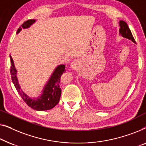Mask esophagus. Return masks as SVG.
I'll list each match as a JSON object with an SVG mask.
<instances>
[{
	"label": "esophagus",
	"mask_w": 146,
	"mask_h": 146,
	"mask_svg": "<svg viewBox=\"0 0 146 146\" xmlns=\"http://www.w3.org/2000/svg\"><path fill=\"white\" fill-rule=\"evenodd\" d=\"M79 66V61L77 59H75L71 63V67L73 70H77Z\"/></svg>",
	"instance_id": "obj_1"
}]
</instances>
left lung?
Returning a JSON list of instances; mask_svg holds the SVG:
<instances>
[{"instance_id":"8db88e82","label":"left lung","mask_w":146,"mask_h":146,"mask_svg":"<svg viewBox=\"0 0 146 146\" xmlns=\"http://www.w3.org/2000/svg\"><path fill=\"white\" fill-rule=\"evenodd\" d=\"M119 25H120V29H119V32L120 34L124 38H126L129 40H132L133 42L135 43L134 37H133L132 32H131L130 28H129L128 24L126 22H125L123 20H120L119 22Z\"/></svg>"}]
</instances>
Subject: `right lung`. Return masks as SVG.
I'll return each instance as SVG.
<instances>
[{
  "label": "right lung",
  "instance_id": "add662e5",
  "mask_svg": "<svg viewBox=\"0 0 146 146\" xmlns=\"http://www.w3.org/2000/svg\"><path fill=\"white\" fill-rule=\"evenodd\" d=\"M36 20H28L24 22L21 25V27L18 28L16 34H18L21 31L22 28L26 29L30 27L32 25ZM11 58V73L12 83H14V87L17 90L20 96L24 100V101L33 109L38 110V111H44L53 108L56 104L58 103L61 97V90L60 88V78L63 72H65V66L64 65H59L55 69L48 83L45 85L42 93L40 96L38 98H32L28 96L21 89V87L18 83L17 78V70L14 66V61L12 58L11 55H10Z\"/></svg>",
  "mask_w": 146,
  "mask_h": 146
}]
</instances>
